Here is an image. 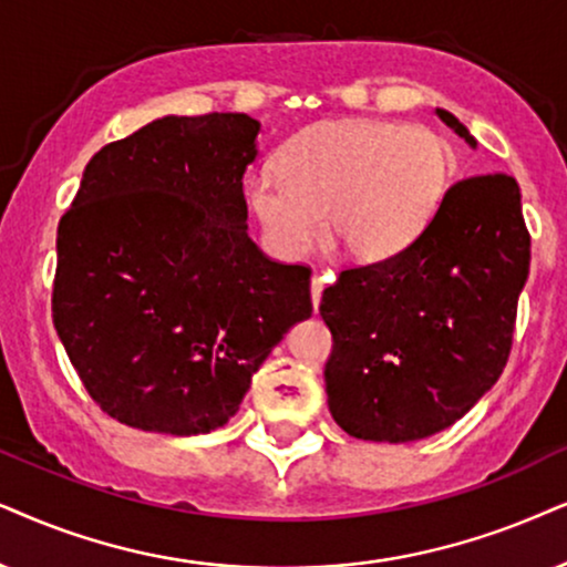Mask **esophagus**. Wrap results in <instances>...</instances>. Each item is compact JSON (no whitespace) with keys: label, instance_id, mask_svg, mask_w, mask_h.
Returning <instances> with one entry per match:
<instances>
[{"label":"esophagus","instance_id":"34e87169","mask_svg":"<svg viewBox=\"0 0 567 567\" xmlns=\"http://www.w3.org/2000/svg\"><path fill=\"white\" fill-rule=\"evenodd\" d=\"M334 275L332 271H324V275H313L311 277V300H313V308H319L321 303V292H324L327 282H332Z\"/></svg>","mask_w":567,"mask_h":567}]
</instances>
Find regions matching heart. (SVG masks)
Wrapping results in <instances>:
<instances>
[{
  "label": "heart",
  "mask_w": 567,
  "mask_h": 567,
  "mask_svg": "<svg viewBox=\"0 0 567 567\" xmlns=\"http://www.w3.org/2000/svg\"><path fill=\"white\" fill-rule=\"evenodd\" d=\"M453 154L434 131L377 120H324L279 154V172L246 181L248 209L282 259H298L324 227L355 261L403 250L440 204Z\"/></svg>",
  "instance_id": "obj_1"
}]
</instances>
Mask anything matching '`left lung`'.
Listing matches in <instances>:
<instances>
[{
  "instance_id": "obj_1",
  "label": "left lung",
  "mask_w": 567,
  "mask_h": 567,
  "mask_svg": "<svg viewBox=\"0 0 567 567\" xmlns=\"http://www.w3.org/2000/svg\"><path fill=\"white\" fill-rule=\"evenodd\" d=\"M436 117L476 148L455 114ZM532 235L515 177H463L411 246L340 271L321 296L332 332L329 413L355 440L413 442L492 390L513 346Z\"/></svg>"
}]
</instances>
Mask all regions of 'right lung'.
<instances>
[{
	"label": "right lung",
	"instance_id": "1",
	"mask_svg": "<svg viewBox=\"0 0 567 567\" xmlns=\"http://www.w3.org/2000/svg\"><path fill=\"white\" fill-rule=\"evenodd\" d=\"M259 120H154L106 143L56 227L52 319L93 403L143 432L206 434L300 319L311 271L248 238Z\"/></svg>",
	"mask_w": 567,
	"mask_h": 567
}]
</instances>
